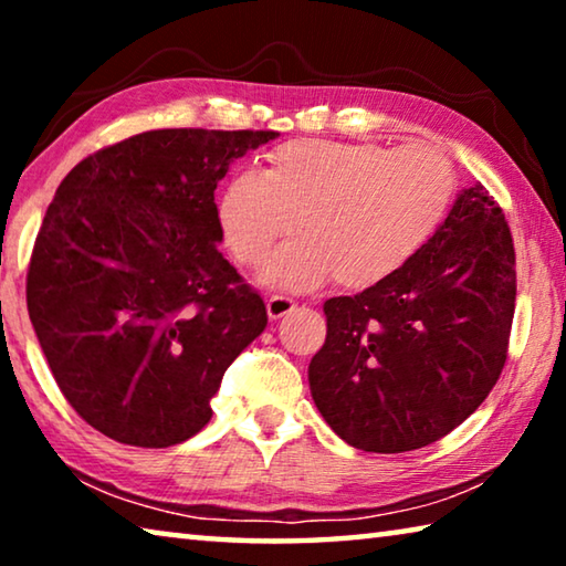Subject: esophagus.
<instances>
[{
  "instance_id": "obj_1",
  "label": "esophagus",
  "mask_w": 566,
  "mask_h": 566,
  "mask_svg": "<svg viewBox=\"0 0 566 566\" xmlns=\"http://www.w3.org/2000/svg\"><path fill=\"white\" fill-rule=\"evenodd\" d=\"M294 300L284 294H272L270 300H266V314H270V319H282L284 314H290L294 310Z\"/></svg>"
}]
</instances>
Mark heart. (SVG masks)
Wrapping results in <instances>:
<instances>
[{
  "label": "heart",
  "mask_w": 566,
  "mask_h": 566,
  "mask_svg": "<svg viewBox=\"0 0 566 566\" xmlns=\"http://www.w3.org/2000/svg\"><path fill=\"white\" fill-rule=\"evenodd\" d=\"M454 169L429 145L286 142L266 171H239L219 199V224L239 262L256 266L276 239L300 227L264 266V282L306 290L334 274L367 290L419 254L447 217Z\"/></svg>",
  "instance_id": "b5f03b06"
}]
</instances>
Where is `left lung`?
Here are the masks:
<instances>
[{
	"instance_id": "1",
	"label": "left lung",
	"mask_w": 566,
	"mask_h": 566,
	"mask_svg": "<svg viewBox=\"0 0 566 566\" xmlns=\"http://www.w3.org/2000/svg\"><path fill=\"white\" fill-rule=\"evenodd\" d=\"M514 300L510 224L476 181L395 276L324 302L327 339L310 361L314 405L364 452L437 442L500 379Z\"/></svg>"
}]
</instances>
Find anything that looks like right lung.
Instances as JSON below:
<instances>
[{
    "mask_svg": "<svg viewBox=\"0 0 566 566\" xmlns=\"http://www.w3.org/2000/svg\"><path fill=\"white\" fill-rule=\"evenodd\" d=\"M276 132L155 129L62 179L36 234L27 310L62 395L114 442L171 447L209 419L266 327L219 242L214 189Z\"/></svg>",
    "mask_w": 566,
    "mask_h": 566,
    "instance_id": "obj_1",
    "label": "right lung"
}]
</instances>
